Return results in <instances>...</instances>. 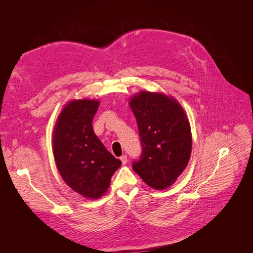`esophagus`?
Listing matches in <instances>:
<instances>
[{"label": "esophagus", "mask_w": 253, "mask_h": 253, "mask_svg": "<svg viewBox=\"0 0 253 253\" xmlns=\"http://www.w3.org/2000/svg\"><path fill=\"white\" fill-rule=\"evenodd\" d=\"M120 160L122 161V164H123V165H125V164L127 163V161H128L127 156H126V155H122L121 157H120Z\"/></svg>", "instance_id": "esophagus-1"}]
</instances>
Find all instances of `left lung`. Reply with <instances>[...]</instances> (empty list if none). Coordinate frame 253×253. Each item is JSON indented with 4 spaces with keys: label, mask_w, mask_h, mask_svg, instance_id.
I'll return each instance as SVG.
<instances>
[{
    "label": "left lung",
    "mask_w": 253,
    "mask_h": 253,
    "mask_svg": "<svg viewBox=\"0 0 253 253\" xmlns=\"http://www.w3.org/2000/svg\"><path fill=\"white\" fill-rule=\"evenodd\" d=\"M141 143L132 168L155 190L174 183L187 167L192 152L189 120L181 105L163 93L141 91L129 101Z\"/></svg>",
    "instance_id": "1"
}]
</instances>
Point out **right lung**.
<instances>
[{
    "instance_id": "add662e5",
    "label": "right lung",
    "mask_w": 253,
    "mask_h": 253,
    "mask_svg": "<svg viewBox=\"0 0 253 253\" xmlns=\"http://www.w3.org/2000/svg\"><path fill=\"white\" fill-rule=\"evenodd\" d=\"M97 100H72L61 111L53 131V155L64 182L85 198L98 199L108 191L122 162L95 135L93 117Z\"/></svg>"
}]
</instances>
